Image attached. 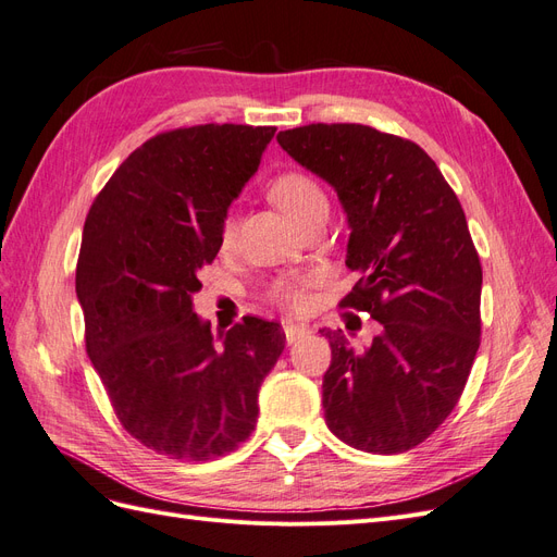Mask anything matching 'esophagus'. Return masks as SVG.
Listing matches in <instances>:
<instances>
[{"mask_svg": "<svg viewBox=\"0 0 557 557\" xmlns=\"http://www.w3.org/2000/svg\"><path fill=\"white\" fill-rule=\"evenodd\" d=\"M283 332H285V342L288 344H295L299 339H305V336L309 334V327L307 325H299V323H283Z\"/></svg>", "mask_w": 557, "mask_h": 557, "instance_id": "esophagus-1", "label": "esophagus"}]
</instances>
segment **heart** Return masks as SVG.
Segmentation results:
<instances>
[{
	"label": "heart",
	"mask_w": 557,
	"mask_h": 557,
	"mask_svg": "<svg viewBox=\"0 0 557 557\" xmlns=\"http://www.w3.org/2000/svg\"><path fill=\"white\" fill-rule=\"evenodd\" d=\"M267 197L274 201V205L290 218V221H299L315 207L325 205V193L320 188L318 181L301 170H285L276 174L267 185ZM223 242L227 244L234 237V223H223L221 232ZM309 278H278L269 288V297H272L274 305L285 309H301L307 301V285Z\"/></svg>",
	"instance_id": "1"
}]
</instances>
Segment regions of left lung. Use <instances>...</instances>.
I'll return each mask as SVG.
<instances>
[{
    "instance_id": "left-lung-1",
    "label": "left lung",
    "mask_w": 557,
    "mask_h": 557,
    "mask_svg": "<svg viewBox=\"0 0 557 557\" xmlns=\"http://www.w3.org/2000/svg\"><path fill=\"white\" fill-rule=\"evenodd\" d=\"M276 141L339 195L358 274L339 307L381 327L364 350L320 330L325 423L364 453L409 450L455 409L481 344L483 272L458 195L423 148L374 127L313 123Z\"/></svg>"
}]
</instances>
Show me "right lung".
<instances>
[{
  "label": "right lung",
  "instance_id": "obj_1",
  "mask_svg": "<svg viewBox=\"0 0 557 557\" xmlns=\"http://www.w3.org/2000/svg\"><path fill=\"white\" fill-rule=\"evenodd\" d=\"M274 132L211 123L156 134L117 166L83 225L88 358L121 425L172 460L207 462L248 440L285 346L281 325L256 315L218 344L193 311L197 272L221 250L227 209Z\"/></svg>",
  "mask_w": 557,
  "mask_h": 557
}]
</instances>
